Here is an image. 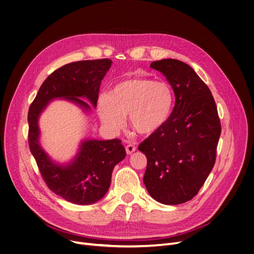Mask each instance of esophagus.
Instances as JSON below:
<instances>
[{
	"instance_id": "obj_1",
	"label": "esophagus",
	"mask_w": 254,
	"mask_h": 254,
	"mask_svg": "<svg viewBox=\"0 0 254 254\" xmlns=\"http://www.w3.org/2000/svg\"><path fill=\"white\" fill-rule=\"evenodd\" d=\"M126 151H127V154H131L132 152L136 151V146L132 145V144H128V145L126 146Z\"/></svg>"
}]
</instances>
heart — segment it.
I'll use <instances>...</instances> for the list:
<instances>
[{"instance_id": "1", "label": "heart", "mask_w": 254, "mask_h": 254, "mask_svg": "<svg viewBox=\"0 0 254 254\" xmlns=\"http://www.w3.org/2000/svg\"><path fill=\"white\" fill-rule=\"evenodd\" d=\"M174 106V93L170 84L151 78H131L116 83L109 95H102L98 113L112 132H118L128 115L130 127L143 136L161 128Z\"/></svg>"}]
</instances>
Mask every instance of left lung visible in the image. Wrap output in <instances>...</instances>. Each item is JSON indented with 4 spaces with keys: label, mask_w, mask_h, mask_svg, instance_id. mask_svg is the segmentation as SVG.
<instances>
[{
    "label": "left lung",
    "mask_w": 254,
    "mask_h": 254,
    "mask_svg": "<svg viewBox=\"0 0 254 254\" xmlns=\"http://www.w3.org/2000/svg\"><path fill=\"white\" fill-rule=\"evenodd\" d=\"M150 67L171 83L176 103L164 126L139 145L147 157L143 181L160 203L182 204L197 195L212 171L221 122L209 88L191 66L162 59Z\"/></svg>",
    "instance_id": "obj_1"
}]
</instances>
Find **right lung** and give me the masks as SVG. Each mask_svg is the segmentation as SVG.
<instances>
[{
    "instance_id": "add662e5",
    "label": "right lung",
    "mask_w": 254,
    "mask_h": 254,
    "mask_svg": "<svg viewBox=\"0 0 254 254\" xmlns=\"http://www.w3.org/2000/svg\"><path fill=\"white\" fill-rule=\"evenodd\" d=\"M110 59L84 60L66 64L51 73L41 86L28 110V145L48 188L74 204L97 202L108 191L114 166L127 155L118 139L86 140L73 161L67 165L54 163L39 143V116L51 100L64 98L84 110L96 107L100 84L110 68Z\"/></svg>"
}]
</instances>
